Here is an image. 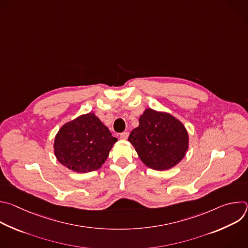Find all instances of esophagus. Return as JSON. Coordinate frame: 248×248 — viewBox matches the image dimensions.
I'll list each match as a JSON object with an SVG mask.
<instances>
[{"label":"esophagus","instance_id":"34e87169","mask_svg":"<svg viewBox=\"0 0 248 248\" xmlns=\"http://www.w3.org/2000/svg\"><path fill=\"white\" fill-rule=\"evenodd\" d=\"M128 135H129V132H128V131H124V132L121 133L120 136H121V138H123V139H127Z\"/></svg>","mask_w":248,"mask_h":248}]
</instances>
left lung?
<instances>
[{
    "label": "left lung",
    "instance_id": "1",
    "mask_svg": "<svg viewBox=\"0 0 248 248\" xmlns=\"http://www.w3.org/2000/svg\"><path fill=\"white\" fill-rule=\"evenodd\" d=\"M128 141L147 167L165 170L178 164L188 148V135L184 124L172 116L147 109L139 118Z\"/></svg>",
    "mask_w": 248,
    "mask_h": 248
}]
</instances>
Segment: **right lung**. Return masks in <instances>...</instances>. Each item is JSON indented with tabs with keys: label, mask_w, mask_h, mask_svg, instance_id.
<instances>
[{
	"label": "right lung",
	"mask_w": 248,
	"mask_h": 248,
	"mask_svg": "<svg viewBox=\"0 0 248 248\" xmlns=\"http://www.w3.org/2000/svg\"><path fill=\"white\" fill-rule=\"evenodd\" d=\"M117 140L107 126L89 113L61 127L55 138V155L69 170L88 172L105 163Z\"/></svg>",
	"instance_id": "add662e5"
}]
</instances>
